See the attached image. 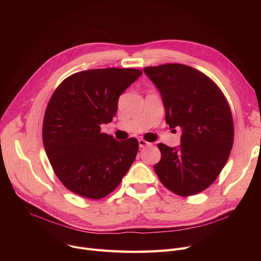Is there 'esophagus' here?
Instances as JSON below:
<instances>
[{"label":"esophagus","instance_id":"esophagus-1","mask_svg":"<svg viewBox=\"0 0 261 261\" xmlns=\"http://www.w3.org/2000/svg\"><path fill=\"white\" fill-rule=\"evenodd\" d=\"M139 145H140L141 148H143V147H146V146H151V143H148L144 140H139Z\"/></svg>","mask_w":261,"mask_h":261}]
</instances>
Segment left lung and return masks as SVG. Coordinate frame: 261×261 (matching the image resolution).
Segmentation results:
<instances>
[{
    "instance_id": "obj_1",
    "label": "left lung",
    "mask_w": 261,
    "mask_h": 261,
    "mask_svg": "<svg viewBox=\"0 0 261 261\" xmlns=\"http://www.w3.org/2000/svg\"><path fill=\"white\" fill-rule=\"evenodd\" d=\"M161 93L169 129L180 127L181 145L159 144L154 170L172 193L194 196L221 172L234 142L228 103L215 82L196 68L168 63L144 68Z\"/></svg>"
}]
</instances>
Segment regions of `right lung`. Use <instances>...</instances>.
<instances>
[{
    "label": "right lung",
    "mask_w": 261,
    "mask_h": 261,
    "mask_svg": "<svg viewBox=\"0 0 261 261\" xmlns=\"http://www.w3.org/2000/svg\"><path fill=\"white\" fill-rule=\"evenodd\" d=\"M143 74L135 68H97L64 79L51 95L43 120L46 155L61 183L88 199H101L119 185L139 151L131 138L100 132L111 122L119 96Z\"/></svg>",
    "instance_id": "add662e5"
}]
</instances>
